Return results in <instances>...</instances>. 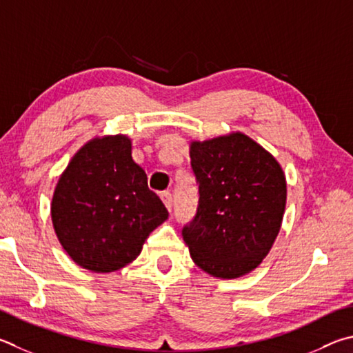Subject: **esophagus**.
Masks as SVG:
<instances>
[{
  "instance_id": "1",
  "label": "esophagus",
  "mask_w": 353,
  "mask_h": 353,
  "mask_svg": "<svg viewBox=\"0 0 353 353\" xmlns=\"http://www.w3.org/2000/svg\"><path fill=\"white\" fill-rule=\"evenodd\" d=\"M160 199H162L165 207L168 208V211H171V208H172V194L170 193V191H163V193L160 194Z\"/></svg>"
}]
</instances>
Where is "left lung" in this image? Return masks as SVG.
<instances>
[{"label": "left lung", "mask_w": 353, "mask_h": 353, "mask_svg": "<svg viewBox=\"0 0 353 353\" xmlns=\"http://www.w3.org/2000/svg\"><path fill=\"white\" fill-rule=\"evenodd\" d=\"M199 207L182 230L191 259L214 278L253 272L283 223L287 182L270 152L243 132L190 145Z\"/></svg>", "instance_id": "left-lung-1"}]
</instances>
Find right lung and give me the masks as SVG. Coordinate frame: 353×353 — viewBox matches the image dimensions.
I'll use <instances>...</instances> for the list:
<instances>
[{"label":"right lung","instance_id":"right-lung-1","mask_svg":"<svg viewBox=\"0 0 353 353\" xmlns=\"http://www.w3.org/2000/svg\"><path fill=\"white\" fill-rule=\"evenodd\" d=\"M123 134L94 137L70 159L54 191L57 238L75 264L95 273L137 258L152 230L168 219Z\"/></svg>","mask_w":353,"mask_h":353}]
</instances>
